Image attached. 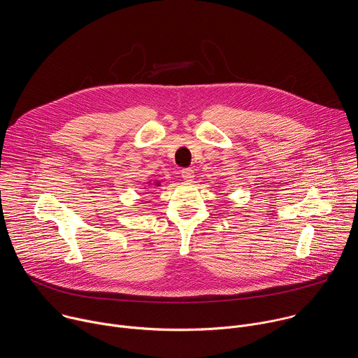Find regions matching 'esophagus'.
Returning <instances> with one entry per match:
<instances>
[{
  "label": "esophagus",
  "mask_w": 358,
  "mask_h": 358,
  "mask_svg": "<svg viewBox=\"0 0 358 358\" xmlns=\"http://www.w3.org/2000/svg\"><path fill=\"white\" fill-rule=\"evenodd\" d=\"M181 177H182V180L187 181V182L192 181V178H194V170H192V169H182V170H181Z\"/></svg>",
  "instance_id": "obj_1"
}]
</instances>
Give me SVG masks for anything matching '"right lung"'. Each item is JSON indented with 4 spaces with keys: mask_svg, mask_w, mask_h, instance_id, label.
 <instances>
[{
    "mask_svg": "<svg viewBox=\"0 0 358 358\" xmlns=\"http://www.w3.org/2000/svg\"><path fill=\"white\" fill-rule=\"evenodd\" d=\"M157 185H159V184H157Z\"/></svg>",
    "mask_w": 358,
    "mask_h": 358,
    "instance_id": "right-lung-1",
    "label": "right lung"
}]
</instances>
